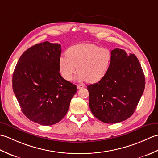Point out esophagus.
Returning a JSON list of instances; mask_svg holds the SVG:
<instances>
[{
    "instance_id": "1",
    "label": "esophagus",
    "mask_w": 158,
    "mask_h": 158,
    "mask_svg": "<svg viewBox=\"0 0 158 158\" xmlns=\"http://www.w3.org/2000/svg\"><path fill=\"white\" fill-rule=\"evenodd\" d=\"M83 87H84V85H81V84H78V85H77V89H78L83 88Z\"/></svg>"
}]
</instances>
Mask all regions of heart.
<instances>
[{
  "label": "heart",
  "mask_w": 158,
  "mask_h": 158,
  "mask_svg": "<svg viewBox=\"0 0 158 158\" xmlns=\"http://www.w3.org/2000/svg\"><path fill=\"white\" fill-rule=\"evenodd\" d=\"M112 52L109 49L100 48L91 43H80L66 51V56L59 60L60 73L63 78L70 81L77 70L75 79L94 83L100 81L110 66Z\"/></svg>",
  "instance_id": "heart-1"
}]
</instances>
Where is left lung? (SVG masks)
I'll list each match as a JSON object with an SVG mask.
<instances>
[{"mask_svg": "<svg viewBox=\"0 0 158 158\" xmlns=\"http://www.w3.org/2000/svg\"><path fill=\"white\" fill-rule=\"evenodd\" d=\"M111 52L112 61L106 75L87 88L92 114L106 123H119L132 116L145 86V75L136 56L118 48Z\"/></svg>", "mask_w": 158, "mask_h": 158, "instance_id": "obj_1", "label": "left lung"}]
</instances>
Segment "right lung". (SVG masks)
<instances>
[{
	"instance_id": "obj_1",
	"label": "right lung",
	"mask_w": 158,
	"mask_h": 158,
	"mask_svg": "<svg viewBox=\"0 0 158 158\" xmlns=\"http://www.w3.org/2000/svg\"><path fill=\"white\" fill-rule=\"evenodd\" d=\"M62 48L58 43H39L23 53L13 74V90L22 113L43 126L66 115L77 86L60 74Z\"/></svg>"
}]
</instances>
